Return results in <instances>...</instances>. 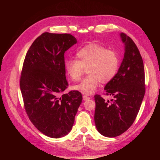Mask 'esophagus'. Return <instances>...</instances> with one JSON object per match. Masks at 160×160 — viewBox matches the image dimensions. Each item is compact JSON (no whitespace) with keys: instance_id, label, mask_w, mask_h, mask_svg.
I'll return each instance as SVG.
<instances>
[{"instance_id":"obj_1","label":"esophagus","mask_w":160,"mask_h":160,"mask_svg":"<svg viewBox=\"0 0 160 160\" xmlns=\"http://www.w3.org/2000/svg\"><path fill=\"white\" fill-rule=\"evenodd\" d=\"M82 98H83V100H87L91 99L90 97H88V96H83Z\"/></svg>"}]
</instances>
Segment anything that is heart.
<instances>
[{
	"instance_id": "1",
	"label": "heart",
	"mask_w": 160,
	"mask_h": 160,
	"mask_svg": "<svg viewBox=\"0 0 160 160\" xmlns=\"http://www.w3.org/2000/svg\"><path fill=\"white\" fill-rule=\"evenodd\" d=\"M77 60L64 61L67 73L74 81L80 80L87 69L89 76L73 87V89L84 95H91L96 91L100 82L105 84L113 79L120 67V58L117 52L91 43L78 51Z\"/></svg>"
}]
</instances>
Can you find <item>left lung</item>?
<instances>
[{
	"mask_svg": "<svg viewBox=\"0 0 160 160\" xmlns=\"http://www.w3.org/2000/svg\"><path fill=\"white\" fill-rule=\"evenodd\" d=\"M124 55L116 76L104 87L114 99L105 101L95 96L94 120L97 130L105 137L120 135L133 123L145 93L144 67L140 53L132 40L120 33Z\"/></svg>",
	"mask_w": 160,
	"mask_h": 160,
	"instance_id": "obj_1",
	"label": "left lung"
}]
</instances>
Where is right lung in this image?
<instances>
[{
  "label": "right lung",
  "instance_id": "add662e5",
  "mask_svg": "<svg viewBox=\"0 0 160 160\" xmlns=\"http://www.w3.org/2000/svg\"><path fill=\"white\" fill-rule=\"evenodd\" d=\"M77 40L68 33L45 32L29 47L24 60L20 87L32 124L52 138L71 131L82 96L77 91L62 94L68 82L64 53Z\"/></svg>",
  "mask_w": 160,
  "mask_h": 160
}]
</instances>
